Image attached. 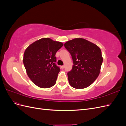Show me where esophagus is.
Here are the masks:
<instances>
[{
	"label": "esophagus",
	"instance_id": "esophagus-1",
	"mask_svg": "<svg viewBox=\"0 0 126 126\" xmlns=\"http://www.w3.org/2000/svg\"><path fill=\"white\" fill-rule=\"evenodd\" d=\"M60 67H61V68H62V69H63V68H64V66H62Z\"/></svg>",
	"mask_w": 126,
	"mask_h": 126
}]
</instances>
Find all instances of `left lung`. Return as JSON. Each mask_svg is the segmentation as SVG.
Wrapping results in <instances>:
<instances>
[{"label": "left lung", "mask_w": 126, "mask_h": 126, "mask_svg": "<svg viewBox=\"0 0 126 126\" xmlns=\"http://www.w3.org/2000/svg\"><path fill=\"white\" fill-rule=\"evenodd\" d=\"M64 46L70 54L74 64L68 72L70 85L76 89L87 88L99 75L103 58L100 48L83 38L68 41Z\"/></svg>", "instance_id": "8db88e82"}]
</instances>
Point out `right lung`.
I'll return each instance as SVG.
<instances>
[{
    "instance_id": "obj_1",
    "label": "right lung",
    "mask_w": 126,
    "mask_h": 126,
    "mask_svg": "<svg viewBox=\"0 0 126 126\" xmlns=\"http://www.w3.org/2000/svg\"><path fill=\"white\" fill-rule=\"evenodd\" d=\"M61 42L49 38H41L27 48L24 54L23 63L29 78L42 88L54 86L60 68L56 64V53L63 47Z\"/></svg>"
}]
</instances>
